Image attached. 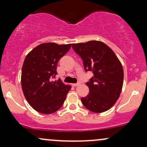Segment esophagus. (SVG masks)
I'll list each match as a JSON object with an SVG mask.
<instances>
[{
    "mask_svg": "<svg viewBox=\"0 0 147 147\" xmlns=\"http://www.w3.org/2000/svg\"><path fill=\"white\" fill-rule=\"evenodd\" d=\"M80 84H81V83H80V82H78V83H77V84H72V86H79V85H80Z\"/></svg>",
    "mask_w": 147,
    "mask_h": 147,
    "instance_id": "obj_1",
    "label": "esophagus"
}]
</instances>
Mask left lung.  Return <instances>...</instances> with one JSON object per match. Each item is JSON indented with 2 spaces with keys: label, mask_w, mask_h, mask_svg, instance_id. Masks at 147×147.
I'll use <instances>...</instances> for the list:
<instances>
[{
  "label": "left lung",
  "mask_w": 147,
  "mask_h": 147,
  "mask_svg": "<svg viewBox=\"0 0 147 147\" xmlns=\"http://www.w3.org/2000/svg\"><path fill=\"white\" fill-rule=\"evenodd\" d=\"M72 48L83 60L86 71L93 77L87 82L89 93L82 97L83 105L93 113L113 107L122 92L124 71L121 62L107 45L99 41L73 43Z\"/></svg>",
  "instance_id": "left-lung-1"
}]
</instances>
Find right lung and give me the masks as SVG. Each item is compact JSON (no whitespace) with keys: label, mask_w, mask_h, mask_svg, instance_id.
<instances>
[{"label":"right lung","mask_w":147,"mask_h":147,"mask_svg":"<svg viewBox=\"0 0 147 147\" xmlns=\"http://www.w3.org/2000/svg\"><path fill=\"white\" fill-rule=\"evenodd\" d=\"M70 47L71 44L41 43L25 57L21 72L22 90L26 100L37 112L51 114L63 105L71 86L60 79H52L57 75L59 60Z\"/></svg>","instance_id":"right-lung-1"}]
</instances>
